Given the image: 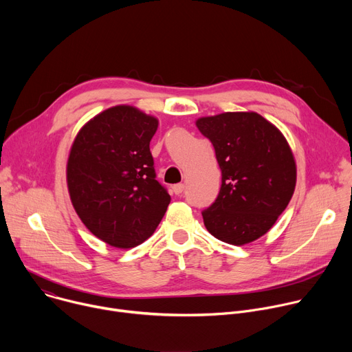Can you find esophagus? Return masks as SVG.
Listing matches in <instances>:
<instances>
[{
	"label": "esophagus",
	"instance_id": "1",
	"mask_svg": "<svg viewBox=\"0 0 352 352\" xmlns=\"http://www.w3.org/2000/svg\"><path fill=\"white\" fill-rule=\"evenodd\" d=\"M184 188H185L184 184H175V185L173 186V192H174L175 195H181V193L184 192Z\"/></svg>",
	"mask_w": 352,
	"mask_h": 352
}]
</instances>
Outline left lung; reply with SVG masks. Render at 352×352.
I'll list each match as a JSON object with an SVG mask.
<instances>
[{"label": "left lung", "mask_w": 352, "mask_h": 352, "mask_svg": "<svg viewBox=\"0 0 352 352\" xmlns=\"http://www.w3.org/2000/svg\"><path fill=\"white\" fill-rule=\"evenodd\" d=\"M197 129L216 152L221 188L202 212L208 231L231 245L265 235L285 210L296 182V166L283 133L258 113L202 117Z\"/></svg>", "instance_id": "obj_1"}]
</instances>
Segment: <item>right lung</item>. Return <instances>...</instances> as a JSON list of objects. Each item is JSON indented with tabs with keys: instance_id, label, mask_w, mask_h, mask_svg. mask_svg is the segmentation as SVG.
<instances>
[{
	"instance_id": "add662e5",
	"label": "right lung",
	"mask_w": 352,
	"mask_h": 352,
	"mask_svg": "<svg viewBox=\"0 0 352 352\" xmlns=\"http://www.w3.org/2000/svg\"><path fill=\"white\" fill-rule=\"evenodd\" d=\"M157 125V118L135 107L116 106L86 122L72 143L71 202L86 228L111 246L140 245L170 205L150 153Z\"/></svg>"
}]
</instances>
